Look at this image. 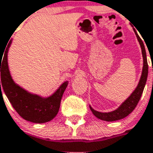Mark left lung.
<instances>
[{
	"mask_svg": "<svg viewBox=\"0 0 153 153\" xmlns=\"http://www.w3.org/2000/svg\"><path fill=\"white\" fill-rule=\"evenodd\" d=\"M135 36L137 37V39L140 43V47H141V51H142V55H143V70H142V74H141V77L139 81L138 85L134 90V91L131 94V96L126 100L125 101H123L121 105L115 110L111 112H108V113H103V112H99L91 108L90 105V109L92 112V114L100 120L103 121H106V122H114V121H117V120L123 119L126 116H128L129 114H131V112L133 111L134 108L136 107L138 103L140 101V97L142 96L143 89L145 87L146 82H147V79H148V74H149V65H148V61H147V55H146V50L144 45H143V40L141 39L140 36L138 35L136 30L134 28H133Z\"/></svg>",
	"mask_w": 153,
	"mask_h": 153,
	"instance_id": "1",
	"label": "left lung"
}]
</instances>
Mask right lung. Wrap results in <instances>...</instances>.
Here are the masks:
<instances>
[{"label":"right lung","mask_w":153,"mask_h":153,"mask_svg":"<svg viewBox=\"0 0 153 153\" xmlns=\"http://www.w3.org/2000/svg\"><path fill=\"white\" fill-rule=\"evenodd\" d=\"M12 39L5 46L3 53L0 54V90L4 91L13 108L23 119L34 123H45L56 117L59 111L62 95L67 88L68 81L62 82L60 87L51 96L43 97L37 94L30 93L20 87L13 81L8 65V52ZM3 58L1 59V56ZM2 62H1V61ZM2 82L1 83L0 82ZM1 85L2 88H0Z\"/></svg>","instance_id":"right-lung-1"}]
</instances>
